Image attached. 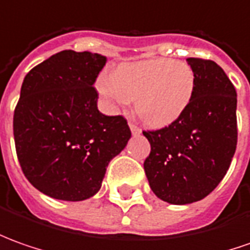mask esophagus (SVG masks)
<instances>
[{
    "mask_svg": "<svg viewBox=\"0 0 250 250\" xmlns=\"http://www.w3.org/2000/svg\"><path fill=\"white\" fill-rule=\"evenodd\" d=\"M128 127H130V130H131L132 135H138V134H141V128L137 127L134 123H128Z\"/></svg>",
    "mask_w": 250,
    "mask_h": 250,
    "instance_id": "34e87169",
    "label": "esophagus"
}]
</instances>
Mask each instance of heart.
<instances>
[{
    "label": "heart",
    "mask_w": 250,
    "mask_h": 250,
    "mask_svg": "<svg viewBox=\"0 0 250 250\" xmlns=\"http://www.w3.org/2000/svg\"><path fill=\"white\" fill-rule=\"evenodd\" d=\"M194 86L193 68L169 59L125 62L97 81L100 94L118 108L135 100V113L152 127H164L181 118L191 103Z\"/></svg>",
    "instance_id": "obj_1"
}]
</instances>
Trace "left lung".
Returning <instances> with one entry per match:
<instances>
[{
    "instance_id": "obj_1",
    "label": "left lung",
    "mask_w": 250,
    "mask_h": 250,
    "mask_svg": "<svg viewBox=\"0 0 250 250\" xmlns=\"http://www.w3.org/2000/svg\"><path fill=\"white\" fill-rule=\"evenodd\" d=\"M196 75L191 103L174 123L144 131L150 154L144 163L150 189L160 200L185 205L218 186L237 147V91L215 61L189 57Z\"/></svg>"
}]
</instances>
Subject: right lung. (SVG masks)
Wrapping results in <instances>:
<instances>
[{
    "mask_svg": "<svg viewBox=\"0 0 250 250\" xmlns=\"http://www.w3.org/2000/svg\"><path fill=\"white\" fill-rule=\"evenodd\" d=\"M106 57L62 50L25 75L13 135L20 167L35 189L62 201H83L101 189L109 161L131 138L123 116L97 108L93 84Z\"/></svg>",
    "mask_w": 250,
    "mask_h": 250,
    "instance_id": "1",
    "label": "right lung"
}]
</instances>
